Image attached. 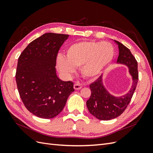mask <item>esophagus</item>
Wrapping results in <instances>:
<instances>
[{
	"mask_svg": "<svg viewBox=\"0 0 153 153\" xmlns=\"http://www.w3.org/2000/svg\"><path fill=\"white\" fill-rule=\"evenodd\" d=\"M82 87V86L81 85L80 83H78V82H76L75 84H74V89H75V90H79L81 89Z\"/></svg>",
	"mask_w": 153,
	"mask_h": 153,
	"instance_id": "obj_1",
	"label": "esophagus"
}]
</instances>
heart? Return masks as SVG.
<instances>
[{"instance_id":"heart-1","label":"heart","mask_w":153,"mask_h":153,"mask_svg":"<svg viewBox=\"0 0 153 153\" xmlns=\"http://www.w3.org/2000/svg\"><path fill=\"white\" fill-rule=\"evenodd\" d=\"M66 58L59 55L57 67L64 75L70 76L80 67L82 75L92 78L103 70L112 61L114 49L108 42L82 41L71 45L66 50Z\"/></svg>"}]
</instances>
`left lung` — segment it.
<instances>
[{"instance_id":"8db88e82","label":"left lung","mask_w":153,"mask_h":153,"mask_svg":"<svg viewBox=\"0 0 153 153\" xmlns=\"http://www.w3.org/2000/svg\"><path fill=\"white\" fill-rule=\"evenodd\" d=\"M119 55L117 62L126 65L132 76L133 84L126 94L120 97L110 95L102 83V75L90 84L91 95L87 101V106L89 112L100 120L108 121L121 115L126 110L132 98L138 80V64L137 60L127 47L117 41Z\"/></svg>"}]
</instances>
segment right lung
Segmentation results:
<instances>
[{
    "label": "right lung",
    "mask_w": 153,
    "mask_h": 153,
    "mask_svg": "<svg viewBox=\"0 0 153 153\" xmlns=\"http://www.w3.org/2000/svg\"><path fill=\"white\" fill-rule=\"evenodd\" d=\"M69 35L49 32L32 41L18 58L16 82L26 108L36 116L51 119L62 112L75 89L71 81L56 75L59 50Z\"/></svg>",
    "instance_id": "add662e5"
}]
</instances>
